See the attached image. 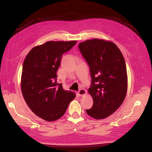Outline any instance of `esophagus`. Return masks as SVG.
<instances>
[{"label":"esophagus","instance_id":"esophagus-1","mask_svg":"<svg viewBox=\"0 0 152 152\" xmlns=\"http://www.w3.org/2000/svg\"><path fill=\"white\" fill-rule=\"evenodd\" d=\"M77 94L79 96H84L86 94V91L84 89H81L79 91H78Z\"/></svg>","mask_w":152,"mask_h":152}]
</instances>
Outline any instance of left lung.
<instances>
[{"mask_svg": "<svg viewBox=\"0 0 152 152\" xmlns=\"http://www.w3.org/2000/svg\"><path fill=\"white\" fill-rule=\"evenodd\" d=\"M90 68L92 84L88 93L93 105L87 113L95 119L111 115L121 107L127 91L125 59L112 41L93 39L79 44Z\"/></svg>", "mask_w": 152, "mask_h": 152, "instance_id": "8db88e82", "label": "left lung"}]
</instances>
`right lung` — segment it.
I'll return each instance as SVG.
<instances>
[{"mask_svg":"<svg viewBox=\"0 0 152 152\" xmlns=\"http://www.w3.org/2000/svg\"><path fill=\"white\" fill-rule=\"evenodd\" d=\"M77 40L48 41L32 48L23 65L21 89L25 102L36 115L48 122L65 114L75 93L57 83L58 69L65 53Z\"/></svg>","mask_w":152,"mask_h":152,"instance_id":"right-lung-1","label":"right lung"}]
</instances>
